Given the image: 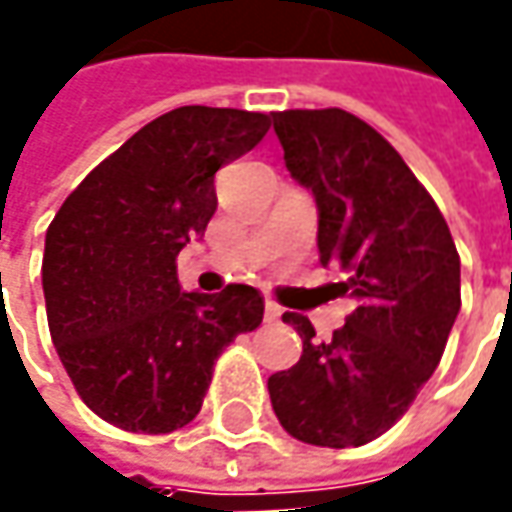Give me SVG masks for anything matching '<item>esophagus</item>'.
<instances>
[{"label": "esophagus", "mask_w": 512, "mask_h": 512, "mask_svg": "<svg viewBox=\"0 0 512 512\" xmlns=\"http://www.w3.org/2000/svg\"><path fill=\"white\" fill-rule=\"evenodd\" d=\"M280 314H283V309H280V306H274V303H266V323H274V320H280Z\"/></svg>", "instance_id": "34e87169"}]
</instances>
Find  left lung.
Masks as SVG:
<instances>
[{
    "mask_svg": "<svg viewBox=\"0 0 512 512\" xmlns=\"http://www.w3.org/2000/svg\"><path fill=\"white\" fill-rule=\"evenodd\" d=\"M294 181L314 192L323 266L348 272L357 300L345 326L320 343L309 317L283 320L303 337L289 371L269 377L280 425L317 448H360L411 408L445 354L462 306L459 252L428 189L357 115L274 113Z\"/></svg>",
    "mask_w": 512,
    "mask_h": 512,
    "instance_id": "obj_1",
    "label": "left lung"
}]
</instances>
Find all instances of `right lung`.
<instances>
[{"label": "right lung", "instance_id": "1", "mask_svg": "<svg viewBox=\"0 0 512 512\" xmlns=\"http://www.w3.org/2000/svg\"><path fill=\"white\" fill-rule=\"evenodd\" d=\"M272 115L178 107L81 181L47 226V326L84 405L121 431L172 433L201 411L215 362L263 320L260 291H181L178 252L212 221L215 172Z\"/></svg>", "mask_w": 512, "mask_h": 512}]
</instances>
